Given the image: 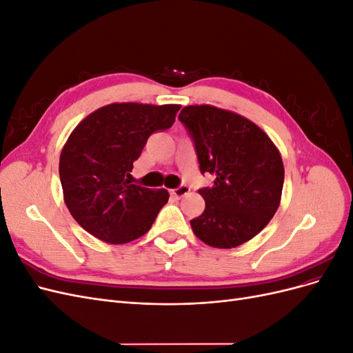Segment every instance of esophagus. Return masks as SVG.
<instances>
[{"label":"esophagus","mask_w":353,"mask_h":353,"mask_svg":"<svg viewBox=\"0 0 353 353\" xmlns=\"http://www.w3.org/2000/svg\"><path fill=\"white\" fill-rule=\"evenodd\" d=\"M190 191V187H187V185H179L178 188H174V190H170V194H172L174 197H176V199H181V197H184L187 193Z\"/></svg>","instance_id":"34e87169"}]
</instances>
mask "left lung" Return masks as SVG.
<instances>
[{"label": "left lung", "mask_w": 353, "mask_h": 353, "mask_svg": "<svg viewBox=\"0 0 353 353\" xmlns=\"http://www.w3.org/2000/svg\"><path fill=\"white\" fill-rule=\"evenodd\" d=\"M178 117L193 138L200 172L215 176L199 190L206 208L191 228L212 248H237L268 225L280 206L279 148L258 125L215 105H187Z\"/></svg>", "instance_id": "8db88e82"}]
</instances>
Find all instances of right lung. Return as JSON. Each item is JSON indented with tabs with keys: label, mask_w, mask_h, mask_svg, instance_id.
I'll list each match as a JSON object with an SVG mask.
<instances>
[{
	"label": "right lung",
	"mask_w": 353,
	"mask_h": 353,
	"mask_svg": "<svg viewBox=\"0 0 353 353\" xmlns=\"http://www.w3.org/2000/svg\"><path fill=\"white\" fill-rule=\"evenodd\" d=\"M179 109V104L113 103L72 131L59 174L66 206L85 231L123 244L152 228L169 193L131 184V172L148 137L172 126Z\"/></svg>",
	"instance_id": "obj_1"
}]
</instances>
